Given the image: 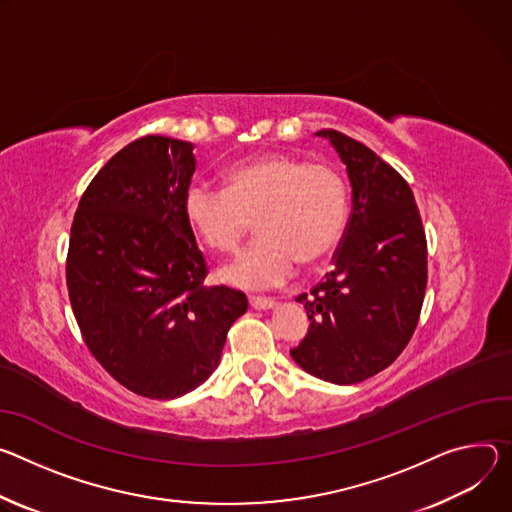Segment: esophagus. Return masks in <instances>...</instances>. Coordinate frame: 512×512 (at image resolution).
Returning <instances> with one entry per match:
<instances>
[{
  "instance_id": "34e87169",
  "label": "esophagus",
  "mask_w": 512,
  "mask_h": 512,
  "mask_svg": "<svg viewBox=\"0 0 512 512\" xmlns=\"http://www.w3.org/2000/svg\"><path fill=\"white\" fill-rule=\"evenodd\" d=\"M274 305H276L274 299H268V297H250V307H252V309L266 311V309H272Z\"/></svg>"
}]
</instances>
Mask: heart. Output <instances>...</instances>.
Listing matches in <instances>:
<instances>
[{
    "label": "heart",
    "mask_w": 512,
    "mask_h": 512,
    "mask_svg": "<svg viewBox=\"0 0 512 512\" xmlns=\"http://www.w3.org/2000/svg\"><path fill=\"white\" fill-rule=\"evenodd\" d=\"M348 183L331 164L270 152L234 164L225 189L195 183L185 195V217L201 242L238 252L256 217L260 238L221 278L242 289H270L289 280L297 262L325 260L348 223Z\"/></svg>",
    "instance_id": "obj_1"
}]
</instances>
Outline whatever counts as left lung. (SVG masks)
<instances>
[{
    "label": "left lung",
    "instance_id": "1",
    "mask_svg": "<svg viewBox=\"0 0 512 512\" xmlns=\"http://www.w3.org/2000/svg\"><path fill=\"white\" fill-rule=\"evenodd\" d=\"M317 136L348 168L352 213L333 270L297 297L311 325L291 356L321 380L356 384L411 342L427 289V238L409 183L388 162L337 130Z\"/></svg>",
    "mask_w": 512,
    "mask_h": 512
}]
</instances>
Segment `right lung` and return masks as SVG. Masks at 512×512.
I'll list each match as a JSON object with an SVG mask.
<instances>
[{
	"label": "right lung",
	"mask_w": 512,
	"mask_h": 512,
	"mask_svg": "<svg viewBox=\"0 0 512 512\" xmlns=\"http://www.w3.org/2000/svg\"><path fill=\"white\" fill-rule=\"evenodd\" d=\"M193 144L144 136L113 154L71 225L67 289L93 358L128 390L175 399L217 368L246 313L244 293L203 282L207 262L185 217Z\"/></svg>",
	"instance_id": "add662e5"
}]
</instances>
